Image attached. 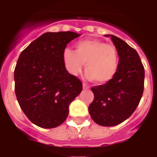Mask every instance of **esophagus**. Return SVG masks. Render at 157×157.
<instances>
[{
	"label": "esophagus",
	"instance_id": "obj_1",
	"mask_svg": "<svg viewBox=\"0 0 157 157\" xmlns=\"http://www.w3.org/2000/svg\"><path fill=\"white\" fill-rule=\"evenodd\" d=\"M82 87H83V89H84V90H88V89H90V86L87 85L86 83H83Z\"/></svg>",
	"mask_w": 157,
	"mask_h": 157
}]
</instances>
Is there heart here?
I'll use <instances>...</instances> for the list:
<instances>
[{
    "instance_id": "obj_1",
    "label": "heart",
    "mask_w": 157,
    "mask_h": 157,
    "mask_svg": "<svg viewBox=\"0 0 157 157\" xmlns=\"http://www.w3.org/2000/svg\"><path fill=\"white\" fill-rule=\"evenodd\" d=\"M63 59L66 69L72 75L81 72L83 63L88 80L105 84L116 76L119 67V56L116 47L98 39L78 41L75 50L65 48Z\"/></svg>"
}]
</instances>
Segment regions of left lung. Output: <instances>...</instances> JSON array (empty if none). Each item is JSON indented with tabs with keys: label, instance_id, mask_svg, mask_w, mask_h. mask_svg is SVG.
<instances>
[{
	"label": "left lung",
	"instance_id": "1",
	"mask_svg": "<svg viewBox=\"0 0 157 157\" xmlns=\"http://www.w3.org/2000/svg\"><path fill=\"white\" fill-rule=\"evenodd\" d=\"M119 67L111 82L91 88L94 99L89 106L92 120L104 127L116 126L128 119L138 107L144 90L145 69L134 48L114 35Z\"/></svg>",
	"mask_w": 157,
	"mask_h": 157
}]
</instances>
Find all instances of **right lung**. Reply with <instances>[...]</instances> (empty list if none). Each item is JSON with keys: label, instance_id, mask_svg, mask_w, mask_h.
<instances>
[{"label": "right lung", "instance_id": "add662e5", "mask_svg": "<svg viewBox=\"0 0 157 157\" xmlns=\"http://www.w3.org/2000/svg\"><path fill=\"white\" fill-rule=\"evenodd\" d=\"M80 34L47 32L32 41L19 55L14 71L19 105L32 123L54 128L66 120L69 105L82 90V83L66 70L63 53Z\"/></svg>", "mask_w": 157, "mask_h": 157}]
</instances>
